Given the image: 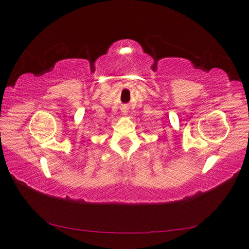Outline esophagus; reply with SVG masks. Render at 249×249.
Wrapping results in <instances>:
<instances>
[{
	"label": "esophagus",
	"mask_w": 249,
	"mask_h": 249,
	"mask_svg": "<svg viewBox=\"0 0 249 249\" xmlns=\"http://www.w3.org/2000/svg\"><path fill=\"white\" fill-rule=\"evenodd\" d=\"M122 110H123V112H124V113H126V112H127V108H126V107H123Z\"/></svg>",
	"instance_id": "obj_1"
}]
</instances>
